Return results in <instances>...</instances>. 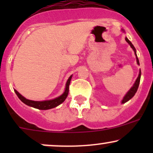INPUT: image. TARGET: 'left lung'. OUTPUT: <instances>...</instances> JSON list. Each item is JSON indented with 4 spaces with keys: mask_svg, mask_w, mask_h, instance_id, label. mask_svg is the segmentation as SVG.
Masks as SVG:
<instances>
[{
    "mask_svg": "<svg viewBox=\"0 0 153 153\" xmlns=\"http://www.w3.org/2000/svg\"><path fill=\"white\" fill-rule=\"evenodd\" d=\"M122 31H123V32H124V29H122ZM125 40L126 42L129 44V45H130V47H131V49H132L133 50H134V54L135 56H136V59H137V63L138 65H140V62H139V59H138V57H137V53H136V49L134 48V45L131 44V42L130 41H129V39H128L127 37H125ZM140 78H141V71L140 70V72H139V75L137 77V78L136 79V80H135L134 85L131 86V88L130 89H129V91L126 94L125 96H124V98H123L122 101V103H124L126 102H127L128 101H129L131 98L133 97V96H134V94H136L137 91L138 89V87H139V85H140Z\"/></svg>",
    "mask_w": 153,
    "mask_h": 153,
    "instance_id": "1",
    "label": "left lung"
}]
</instances>
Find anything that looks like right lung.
<instances>
[{
	"mask_svg": "<svg viewBox=\"0 0 153 153\" xmlns=\"http://www.w3.org/2000/svg\"><path fill=\"white\" fill-rule=\"evenodd\" d=\"M72 76H73V75H71V76L69 77V78H68V80H67L64 93H63L61 96H59L58 97L52 100H47V101H31V100H29L26 99L25 97H24V96H23L22 94H19L16 90H14V91L16 94L17 96L19 97V99H20L23 103H25L26 105H27V106H31L33 107V108H38V109L41 110L50 109V108H53L54 107H57V106H59V104H61L62 102H64L65 100L66 99L67 97H68V93H69V85L70 83H71Z\"/></svg>",
	"mask_w": 153,
	"mask_h": 153,
	"instance_id": "1",
	"label": "right lung"
}]
</instances>
